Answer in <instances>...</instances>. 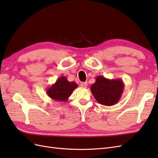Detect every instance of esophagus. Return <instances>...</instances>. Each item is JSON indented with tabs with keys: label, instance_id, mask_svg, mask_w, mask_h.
I'll return each instance as SVG.
<instances>
[{
	"label": "esophagus",
	"instance_id": "1",
	"mask_svg": "<svg viewBox=\"0 0 158 158\" xmlns=\"http://www.w3.org/2000/svg\"><path fill=\"white\" fill-rule=\"evenodd\" d=\"M81 87L83 88H86L87 87V82H83L81 83Z\"/></svg>",
	"mask_w": 158,
	"mask_h": 158
}]
</instances>
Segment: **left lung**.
I'll list each match as a JSON object with an SVG mask.
<instances>
[{"label": "left lung", "instance_id": "left-lung-1", "mask_svg": "<svg viewBox=\"0 0 158 158\" xmlns=\"http://www.w3.org/2000/svg\"><path fill=\"white\" fill-rule=\"evenodd\" d=\"M124 88L122 79H109L103 76H97L95 83L91 86V91L98 103L112 106L119 101Z\"/></svg>", "mask_w": 158, "mask_h": 158}]
</instances>
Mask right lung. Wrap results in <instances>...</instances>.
I'll return each instance as SVG.
<instances>
[{
    "instance_id": "1",
    "label": "right lung",
    "mask_w": 158,
    "mask_h": 158,
    "mask_svg": "<svg viewBox=\"0 0 158 158\" xmlns=\"http://www.w3.org/2000/svg\"><path fill=\"white\" fill-rule=\"evenodd\" d=\"M78 87L76 83L70 82L65 76L57 79L56 83L47 89V94L53 100L57 102H65L68 100L74 89Z\"/></svg>"
}]
</instances>
